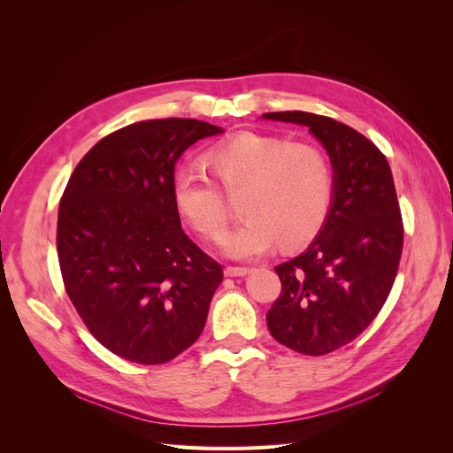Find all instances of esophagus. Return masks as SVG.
Listing matches in <instances>:
<instances>
[{
    "mask_svg": "<svg viewBox=\"0 0 453 453\" xmlns=\"http://www.w3.org/2000/svg\"><path fill=\"white\" fill-rule=\"evenodd\" d=\"M251 268L248 266H226L225 268V273L230 278H240V276H245V273H250Z\"/></svg>",
    "mask_w": 453,
    "mask_h": 453,
    "instance_id": "1",
    "label": "esophagus"
}]
</instances>
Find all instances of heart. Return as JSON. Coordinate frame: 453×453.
I'll list each match as a JSON object with an SVG mask.
<instances>
[{
    "instance_id": "obj_1",
    "label": "heart",
    "mask_w": 453,
    "mask_h": 453,
    "mask_svg": "<svg viewBox=\"0 0 453 453\" xmlns=\"http://www.w3.org/2000/svg\"><path fill=\"white\" fill-rule=\"evenodd\" d=\"M205 162L228 196L242 193L238 210L245 219L221 240L230 257L255 258L278 242L295 250L318 234L333 205L334 168L318 145L238 132L210 147ZM222 191L190 164L172 181L177 211L208 240L221 236L228 223Z\"/></svg>"
}]
</instances>
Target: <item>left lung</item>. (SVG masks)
I'll return each instance as SVG.
<instances>
[{"label": "left lung", "mask_w": 453, "mask_h": 453, "mask_svg": "<svg viewBox=\"0 0 453 453\" xmlns=\"http://www.w3.org/2000/svg\"><path fill=\"white\" fill-rule=\"evenodd\" d=\"M263 117L308 127L334 168L325 226L304 253L273 268L281 293L266 313L280 344L318 357L353 342L386 304L403 255V215L389 162L363 134L306 111Z\"/></svg>", "instance_id": "obj_1"}]
</instances>
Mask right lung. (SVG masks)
Here are the masks:
<instances>
[{"label":"right lung","instance_id":"right-lung-1","mask_svg":"<svg viewBox=\"0 0 453 453\" xmlns=\"http://www.w3.org/2000/svg\"><path fill=\"white\" fill-rule=\"evenodd\" d=\"M219 127L196 119L134 122L81 158L58 208L65 293L90 334L119 357L162 365L198 340L223 266L181 226L175 162Z\"/></svg>","mask_w":453,"mask_h":453}]
</instances>
